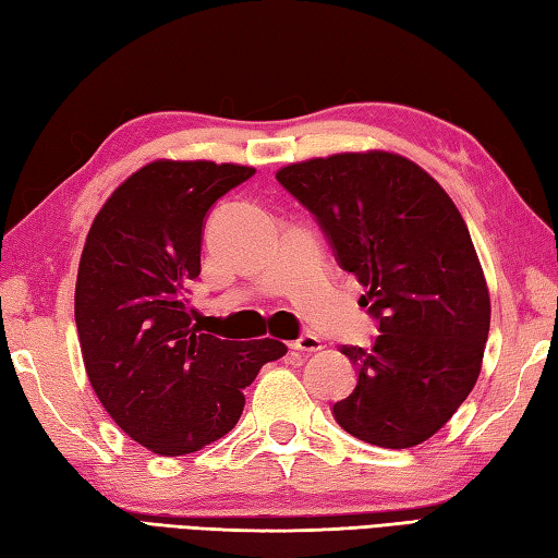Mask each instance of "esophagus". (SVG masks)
Here are the masks:
<instances>
[{"label": "esophagus", "mask_w": 558, "mask_h": 558, "mask_svg": "<svg viewBox=\"0 0 558 558\" xmlns=\"http://www.w3.org/2000/svg\"><path fill=\"white\" fill-rule=\"evenodd\" d=\"M290 348L292 351H304V353H316V351H322V341L316 336H312V333H304V336H300L298 341H290Z\"/></svg>", "instance_id": "34e87169"}]
</instances>
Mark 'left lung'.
I'll return each instance as SVG.
<instances>
[{
    "label": "left lung",
    "mask_w": 558,
    "mask_h": 558,
    "mask_svg": "<svg viewBox=\"0 0 558 558\" xmlns=\"http://www.w3.org/2000/svg\"><path fill=\"white\" fill-rule=\"evenodd\" d=\"M276 179L316 215L379 322L373 348H341L357 385L333 403L338 425L387 450L433 438L474 389L490 326L457 205L416 161L385 149L294 161Z\"/></svg>",
    "instance_id": "8db88e82"
}]
</instances>
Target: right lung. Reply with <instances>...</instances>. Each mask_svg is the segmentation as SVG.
I'll use <instances>...</instances> for the list:
<instances>
[{"label":"right lung","instance_id":"add662e5","mask_svg":"<svg viewBox=\"0 0 558 558\" xmlns=\"http://www.w3.org/2000/svg\"><path fill=\"white\" fill-rule=\"evenodd\" d=\"M254 167L155 159L108 195L76 270L74 322L98 401L161 457L198 452L234 428L244 387L288 353L276 338L222 341L191 324L210 205Z\"/></svg>","mask_w":558,"mask_h":558}]
</instances>
